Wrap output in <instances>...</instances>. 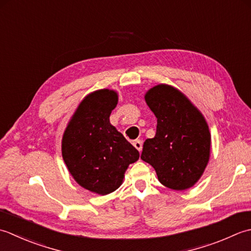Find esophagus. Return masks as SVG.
<instances>
[{
	"label": "esophagus",
	"mask_w": 251,
	"mask_h": 251,
	"mask_svg": "<svg viewBox=\"0 0 251 251\" xmlns=\"http://www.w3.org/2000/svg\"><path fill=\"white\" fill-rule=\"evenodd\" d=\"M133 145H134V147L136 148L137 151H142V146H143V142L141 140H135L134 142H133Z\"/></svg>",
	"instance_id": "34e87169"
}]
</instances>
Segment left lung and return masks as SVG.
I'll return each instance as SVG.
<instances>
[{"label":"left lung","mask_w":251,"mask_h":251,"mask_svg":"<svg viewBox=\"0 0 251 251\" xmlns=\"http://www.w3.org/2000/svg\"><path fill=\"white\" fill-rule=\"evenodd\" d=\"M145 100L157 118L156 135L143 145L141 159L156 170L168 188L192 187L204 171L210 156L211 137L206 120L180 91L159 84Z\"/></svg>","instance_id":"obj_1"}]
</instances>
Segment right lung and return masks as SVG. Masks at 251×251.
Wrapping results in <instances>:
<instances>
[{
	"mask_svg": "<svg viewBox=\"0 0 251 251\" xmlns=\"http://www.w3.org/2000/svg\"><path fill=\"white\" fill-rule=\"evenodd\" d=\"M118 103L115 91L93 92L81 101L66 129L61 154L70 175L85 190L107 195L121 185L130 163L140 154L110 125Z\"/></svg>",
	"mask_w": 251,
	"mask_h": 251,
	"instance_id": "right-lung-1",
	"label": "right lung"
}]
</instances>
